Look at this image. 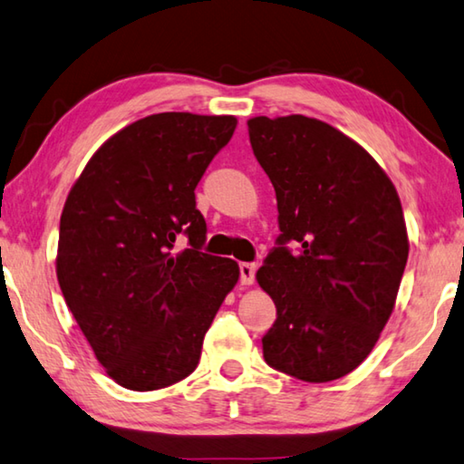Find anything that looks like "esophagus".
Wrapping results in <instances>:
<instances>
[{
  "mask_svg": "<svg viewBox=\"0 0 464 464\" xmlns=\"http://www.w3.org/2000/svg\"><path fill=\"white\" fill-rule=\"evenodd\" d=\"M256 264H241L239 266V274H241V284L243 285H251L256 282Z\"/></svg>",
  "mask_w": 464,
  "mask_h": 464,
  "instance_id": "34e87169",
  "label": "esophagus"
}]
</instances>
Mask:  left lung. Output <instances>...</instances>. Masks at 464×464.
I'll return each instance as SVG.
<instances>
[{
    "mask_svg": "<svg viewBox=\"0 0 464 464\" xmlns=\"http://www.w3.org/2000/svg\"><path fill=\"white\" fill-rule=\"evenodd\" d=\"M247 128L282 231L256 274L277 310L264 359L333 382L363 363L393 313L410 251L398 190L365 148L314 117L259 115Z\"/></svg>",
    "mask_w": 464,
    "mask_h": 464,
    "instance_id": "obj_1",
    "label": "left lung"
}]
</instances>
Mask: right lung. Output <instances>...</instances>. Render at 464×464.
<instances>
[{
	"label": "right lung",
	"mask_w": 464,
	"mask_h": 464,
	"mask_svg": "<svg viewBox=\"0 0 464 464\" xmlns=\"http://www.w3.org/2000/svg\"><path fill=\"white\" fill-rule=\"evenodd\" d=\"M237 117L168 111L113 133L66 197L56 277L105 373L133 392L195 372L205 334L239 280L237 261L200 251L195 188ZM184 232L190 248L174 255Z\"/></svg>",
	"instance_id": "right-lung-1"
}]
</instances>
